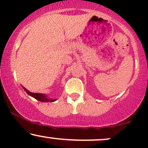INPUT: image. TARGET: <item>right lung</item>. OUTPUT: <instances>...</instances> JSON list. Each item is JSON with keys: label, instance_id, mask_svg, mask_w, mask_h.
<instances>
[{"label": "right lung", "instance_id": "obj_1", "mask_svg": "<svg viewBox=\"0 0 148 148\" xmlns=\"http://www.w3.org/2000/svg\"><path fill=\"white\" fill-rule=\"evenodd\" d=\"M24 90L27 93H28V95L30 96L33 97L34 98H35V99L39 100V101H42V102H52V101H55L56 99H49V98H47V97H46L45 95H42V94H39V93H33V92H29L28 90H27L26 89H25V88Z\"/></svg>", "mask_w": 148, "mask_h": 148}]
</instances>
